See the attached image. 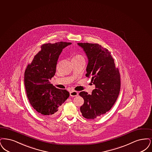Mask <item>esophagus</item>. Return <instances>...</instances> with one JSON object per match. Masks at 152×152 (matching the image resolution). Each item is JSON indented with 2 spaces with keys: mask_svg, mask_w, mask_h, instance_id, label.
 Instances as JSON below:
<instances>
[{
  "mask_svg": "<svg viewBox=\"0 0 152 152\" xmlns=\"http://www.w3.org/2000/svg\"><path fill=\"white\" fill-rule=\"evenodd\" d=\"M70 95L71 96H77L78 95V93L77 91H74V90H72L70 91Z\"/></svg>",
  "mask_w": 152,
  "mask_h": 152,
  "instance_id": "34e87169",
  "label": "esophagus"
}]
</instances>
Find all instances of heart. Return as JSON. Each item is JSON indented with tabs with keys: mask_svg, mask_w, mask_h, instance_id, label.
Masks as SVG:
<instances>
[{
	"mask_svg": "<svg viewBox=\"0 0 152 152\" xmlns=\"http://www.w3.org/2000/svg\"><path fill=\"white\" fill-rule=\"evenodd\" d=\"M73 59H84V58L82 56L80 55V54H77V55H75L74 57H73Z\"/></svg>",
	"mask_w": 152,
	"mask_h": 152,
	"instance_id": "1",
	"label": "heart"
}]
</instances>
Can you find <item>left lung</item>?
Masks as SVG:
<instances>
[{
    "mask_svg": "<svg viewBox=\"0 0 152 152\" xmlns=\"http://www.w3.org/2000/svg\"><path fill=\"white\" fill-rule=\"evenodd\" d=\"M88 58L86 76L91 78L95 86L92 94L82 91L79 95L84 99L80 110L87 119H94L111 110L118 99L120 90L119 69L107 49L98 44L78 43Z\"/></svg>",
    "mask_w": 152,
    "mask_h": 152,
    "instance_id": "left-lung-1",
    "label": "left lung"
}]
</instances>
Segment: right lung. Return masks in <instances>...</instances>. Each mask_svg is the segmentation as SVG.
I'll return each mask as SVG.
<instances>
[{
	"label": "right lung",
	"instance_id": "add662e5",
	"mask_svg": "<svg viewBox=\"0 0 152 152\" xmlns=\"http://www.w3.org/2000/svg\"><path fill=\"white\" fill-rule=\"evenodd\" d=\"M71 42L48 43L41 46L24 73L26 95L33 108L43 115L53 117L58 113L61 106L70 95L66 90L57 88L50 83L62 49Z\"/></svg>",
	"mask_w": 152,
	"mask_h": 152
}]
</instances>
